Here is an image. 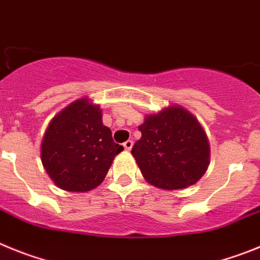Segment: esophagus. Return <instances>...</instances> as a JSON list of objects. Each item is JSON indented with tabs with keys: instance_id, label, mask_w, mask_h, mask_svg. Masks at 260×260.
I'll list each match as a JSON object with an SVG mask.
<instances>
[{
	"instance_id": "obj_1",
	"label": "esophagus",
	"mask_w": 260,
	"mask_h": 260,
	"mask_svg": "<svg viewBox=\"0 0 260 260\" xmlns=\"http://www.w3.org/2000/svg\"><path fill=\"white\" fill-rule=\"evenodd\" d=\"M123 146H124L125 150H131L133 147V141H131V140H128V141H125L124 144H123Z\"/></svg>"
}]
</instances>
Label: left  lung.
Returning <instances> with one entry per match:
<instances>
[{"instance_id": "1", "label": "left lung", "mask_w": 260, "mask_h": 260, "mask_svg": "<svg viewBox=\"0 0 260 260\" xmlns=\"http://www.w3.org/2000/svg\"><path fill=\"white\" fill-rule=\"evenodd\" d=\"M141 139L132 147L142 175L158 188L190 186L207 170L210 147L200 123L182 107L147 115L139 127Z\"/></svg>"}]
</instances>
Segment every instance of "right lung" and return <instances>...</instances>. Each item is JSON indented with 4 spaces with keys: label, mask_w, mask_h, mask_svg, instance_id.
Listing matches in <instances>:
<instances>
[{
    "label": "right lung",
    "mask_w": 260,
    "mask_h": 260,
    "mask_svg": "<svg viewBox=\"0 0 260 260\" xmlns=\"http://www.w3.org/2000/svg\"><path fill=\"white\" fill-rule=\"evenodd\" d=\"M121 150L110 128L102 124L100 107L78 100L49 124L41 145V160L59 188L88 191L104 181Z\"/></svg>",
    "instance_id": "1"
}]
</instances>
